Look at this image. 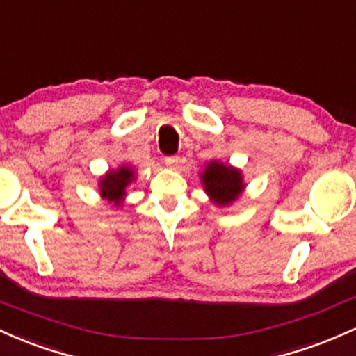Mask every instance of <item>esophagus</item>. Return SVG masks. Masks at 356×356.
<instances>
[{
  "label": "esophagus",
  "instance_id": "34e87169",
  "mask_svg": "<svg viewBox=\"0 0 356 356\" xmlns=\"http://www.w3.org/2000/svg\"><path fill=\"white\" fill-rule=\"evenodd\" d=\"M177 163H178V158H175V156L165 158V165L168 168H175V166H177Z\"/></svg>",
  "mask_w": 356,
  "mask_h": 356
}]
</instances>
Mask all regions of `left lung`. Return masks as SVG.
Masks as SVG:
<instances>
[{
    "label": "left lung",
    "instance_id": "8db88e82",
    "mask_svg": "<svg viewBox=\"0 0 356 356\" xmlns=\"http://www.w3.org/2000/svg\"><path fill=\"white\" fill-rule=\"evenodd\" d=\"M200 181L205 193L209 195L210 202L222 209L237 202L245 190L241 168L222 163L218 159L205 163L203 171H200Z\"/></svg>",
    "mask_w": 356,
    "mask_h": 356
}]
</instances>
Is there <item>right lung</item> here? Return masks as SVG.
Returning <instances> with one entry per match:
<instances>
[{
    "label": "right lung",
    "instance_id": "add662e5",
    "mask_svg": "<svg viewBox=\"0 0 356 356\" xmlns=\"http://www.w3.org/2000/svg\"><path fill=\"white\" fill-rule=\"evenodd\" d=\"M136 181V170L131 165H121L106 171L99 178V195L102 200L113 203V207H121L127 195V186Z\"/></svg>",
    "mask_w": 356,
    "mask_h": 356
}]
</instances>
